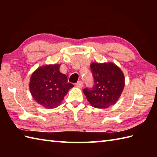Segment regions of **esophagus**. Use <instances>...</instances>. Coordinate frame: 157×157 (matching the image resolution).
Segmentation results:
<instances>
[{
	"instance_id": "esophagus-1",
	"label": "esophagus",
	"mask_w": 157,
	"mask_h": 157,
	"mask_svg": "<svg viewBox=\"0 0 157 157\" xmlns=\"http://www.w3.org/2000/svg\"><path fill=\"white\" fill-rule=\"evenodd\" d=\"M83 85H84V84H83V82L82 81H79L75 84V86H77V87L80 88L83 87Z\"/></svg>"
}]
</instances>
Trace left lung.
Here are the masks:
<instances>
[{
	"label": "left lung",
	"instance_id": "1",
	"mask_svg": "<svg viewBox=\"0 0 157 157\" xmlns=\"http://www.w3.org/2000/svg\"><path fill=\"white\" fill-rule=\"evenodd\" d=\"M90 69L94 86L91 88L83 90L88 102L98 109L115 105L125 86V78L121 70L112 63H92Z\"/></svg>",
	"mask_w": 157,
	"mask_h": 157
}]
</instances>
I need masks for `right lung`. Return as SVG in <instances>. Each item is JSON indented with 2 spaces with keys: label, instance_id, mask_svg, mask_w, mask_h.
<instances>
[{
  "label": "right lung",
  "instance_id": "right-lung-1",
  "mask_svg": "<svg viewBox=\"0 0 157 157\" xmlns=\"http://www.w3.org/2000/svg\"><path fill=\"white\" fill-rule=\"evenodd\" d=\"M61 65H45L33 73L29 90L38 104L47 109L59 105L73 85L67 82V75L59 71Z\"/></svg>",
  "mask_w": 157,
  "mask_h": 157
}]
</instances>
